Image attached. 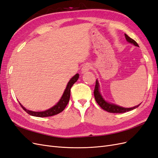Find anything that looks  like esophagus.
I'll list each match as a JSON object with an SVG mask.
<instances>
[{"label":"esophagus","mask_w":158,"mask_h":158,"mask_svg":"<svg viewBox=\"0 0 158 158\" xmlns=\"http://www.w3.org/2000/svg\"><path fill=\"white\" fill-rule=\"evenodd\" d=\"M90 69H91V65L89 64H88V63L85 64H84V66L82 68V73H86V72H88L90 70Z\"/></svg>","instance_id":"obj_1"}]
</instances>
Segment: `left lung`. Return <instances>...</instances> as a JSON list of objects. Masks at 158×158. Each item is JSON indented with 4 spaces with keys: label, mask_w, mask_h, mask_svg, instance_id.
<instances>
[{
    "label": "left lung",
    "mask_w": 158,
    "mask_h": 158,
    "mask_svg": "<svg viewBox=\"0 0 158 158\" xmlns=\"http://www.w3.org/2000/svg\"><path fill=\"white\" fill-rule=\"evenodd\" d=\"M125 36L126 38V40L128 43H130V44H133L134 45H135L136 47H139L137 43L134 40L131 39L130 37H128L126 34V33L125 34ZM94 94V97L95 99V101H96V102L98 103L99 106L101 107L103 110H105V111H106L109 113H126V112L132 111V110L137 108L140 105V104H139L136 106L131 107V108H126V107H123L121 106H117V105H116V104H114V103L107 102L106 100L105 99L103 98V97L102 96L101 92H100L99 84V82L98 80H96V82H95V86Z\"/></svg>",
    "instance_id": "obj_1"
}]
</instances>
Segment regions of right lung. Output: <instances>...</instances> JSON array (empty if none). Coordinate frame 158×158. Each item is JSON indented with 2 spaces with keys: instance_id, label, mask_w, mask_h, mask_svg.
Returning a JSON list of instances; mask_svg holds the SVG:
<instances>
[{
  "instance_id": "1",
  "label": "right lung",
  "mask_w": 158,
  "mask_h": 158,
  "mask_svg": "<svg viewBox=\"0 0 158 158\" xmlns=\"http://www.w3.org/2000/svg\"><path fill=\"white\" fill-rule=\"evenodd\" d=\"M78 78H79V74L78 73L76 74L73 77L69 80V82H68L67 85H66V89H64V92L63 95H62V97L60 98L59 101L57 102V103L53 107H52L49 109H47L44 111H30V110L26 109L20 103V105L22 107V109H23V110H24L26 113H27L31 116L37 117H47L53 116L56 114H59L60 112L63 111L65 109L66 106H67L70 99V88L76 81L78 80Z\"/></svg>"
}]
</instances>
